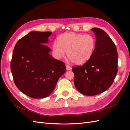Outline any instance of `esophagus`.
Returning a JSON list of instances; mask_svg holds the SVG:
<instances>
[{"mask_svg": "<svg viewBox=\"0 0 130 130\" xmlns=\"http://www.w3.org/2000/svg\"><path fill=\"white\" fill-rule=\"evenodd\" d=\"M66 69L67 70H71L72 68L70 67V66H69V65H66Z\"/></svg>", "mask_w": 130, "mask_h": 130, "instance_id": "34e87169", "label": "esophagus"}]
</instances>
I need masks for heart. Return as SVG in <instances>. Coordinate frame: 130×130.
<instances>
[{"instance_id":"obj_1","label":"heart","mask_w":130,"mask_h":130,"mask_svg":"<svg viewBox=\"0 0 130 130\" xmlns=\"http://www.w3.org/2000/svg\"><path fill=\"white\" fill-rule=\"evenodd\" d=\"M53 45V52L57 58L67 55L76 64L85 63L91 57L95 48V40L92 35L73 32L61 35Z\"/></svg>"}]
</instances>
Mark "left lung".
<instances>
[{
  "label": "left lung",
  "instance_id": "1",
  "mask_svg": "<svg viewBox=\"0 0 130 130\" xmlns=\"http://www.w3.org/2000/svg\"><path fill=\"white\" fill-rule=\"evenodd\" d=\"M96 37L95 48L89 60L74 67V85L78 92L92 96L103 93L112 85L118 72L116 46L107 34L101 29H91Z\"/></svg>",
  "mask_w": 130,
  "mask_h": 130
}]
</instances>
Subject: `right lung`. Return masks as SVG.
<instances>
[{
  "label": "right lung",
  "instance_id": "add662e5",
  "mask_svg": "<svg viewBox=\"0 0 130 130\" xmlns=\"http://www.w3.org/2000/svg\"><path fill=\"white\" fill-rule=\"evenodd\" d=\"M52 32L31 31L15 45L11 61L14 84L25 95L34 99L50 95L65 72L64 63L49 54L45 45Z\"/></svg>",
  "mask_w": 130,
  "mask_h": 130
}]
</instances>
